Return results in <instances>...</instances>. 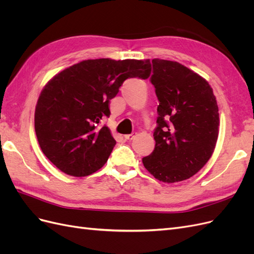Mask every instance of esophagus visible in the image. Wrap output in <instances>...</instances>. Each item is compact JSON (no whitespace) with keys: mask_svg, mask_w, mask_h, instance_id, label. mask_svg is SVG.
Here are the masks:
<instances>
[{"mask_svg":"<svg viewBox=\"0 0 254 254\" xmlns=\"http://www.w3.org/2000/svg\"><path fill=\"white\" fill-rule=\"evenodd\" d=\"M134 136H135V134L131 133V134H126L124 137H125V140H127V141H131Z\"/></svg>","mask_w":254,"mask_h":254,"instance_id":"obj_1","label":"esophagus"}]
</instances>
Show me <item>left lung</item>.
Masks as SVG:
<instances>
[{
  "instance_id": "1",
  "label": "left lung",
  "mask_w": 254,
  "mask_h": 254,
  "mask_svg": "<svg viewBox=\"0 0 254 254\" xmlns=\"http://www.w3.org/2000/svg\"><path fill=\"white\" fill-rule=\"evenodd\" d=\"M151 83L160 102L155 149L143 164L165 183L187 180L212 157L219 132L213 89L202 76L177 61L152 59Z\"/></svg>"
}]
</instances>
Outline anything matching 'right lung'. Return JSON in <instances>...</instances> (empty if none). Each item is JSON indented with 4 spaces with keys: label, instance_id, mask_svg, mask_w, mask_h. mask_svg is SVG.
Segmentation results:
<instances>
[{
    "label": "right lung",
    "instance_id": "1",
    "mask_svg": "<svg viewBox=\"0 0 254 254\" xmlns=\"http://www.w3.org/2000/svg\"><path fill=\"white\" fill-rule=\"evenodd\" d=\"M150 59H88L68 66L45 83L35 110L40 148L58 170L73 177L97 172L117 144L110 129L109 102L127 78L146 79Z\"/></svg>",
    "mask_w": 254,
    "mask_h": 254
}]
</instances>
